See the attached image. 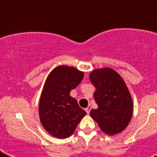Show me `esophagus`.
I'll return each instance as SVG.
<instances>
[{
	"instance_id": "esophagus-1",
	"label": "esophagus",
	"mask_w": 157,
	"mask_h": 157,
	"mask_svg": "<svg viewBox=\"0 0 157 157\" xmlns=\"http://www.w3.org/2000/svg\"><path fill=\"white\" fill-rule=\"evenodd\" d=\"M86 112H87V114H89L90 112V107H88L87 108H86Z\"/></svg>"
}]
</instances>
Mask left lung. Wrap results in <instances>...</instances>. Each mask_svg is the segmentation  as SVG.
Here are the masks:
<instances>
[{"mask_svg":"<svg viewBox=\"0 0 157 157\" xmlns=\"http://www.w3.org/2000/svg\"><path fill=\"white\" fill-rule=\"evenodd\" d=\"M90 79L96 88L94 98L98 104L97 109L90 111V117L107 134L123 131L131 119L133 102L121 76L106 67L92 71Z\"/></svg>","mask_w":157,"mask_h":157,"instance_id":"obj_1","label":"left lung"}]
</instances>
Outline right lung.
Returning a JSON list of instances; mask_svg holds the SVG:
<instances>
[{
  "mask_svg": "<svg viewBox=\"0 0 157 157\" xmlns=\"http://www.w3.org/2000/svg\"><path fill=\"white\" fill-rule=\"evenodd\" d=\"M84 72L73 67L59 66L45 81L39 103L40 122L47 132L58 139L73 134L86 115L70 92L81 83Z\"/></svg>",
  "mask_w": 157,
  "mask_h": 157,
  "instance_id": "right-lung-1",
  "label": "right lung"
}]
</instances>
